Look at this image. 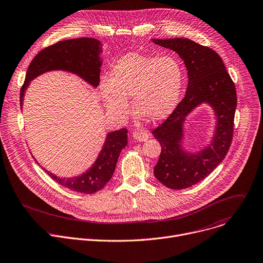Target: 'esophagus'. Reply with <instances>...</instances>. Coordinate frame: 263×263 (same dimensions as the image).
Masks as SVG:
<instances>
[{
	"label": "esophagus",
	"mask_w": 263,
	"mask_h": 263,
	"mask_svg": "<svg viewBox=\"0 0 263 263\" xmlns=\"http://www.w3.org/2000/svg\"><path fill=\"white\" fill-rule=\"evenodd\" d=\"M133 138L138 141H147L149 138V134L146 132L135 131V132H133Z\"/></svg>",
	"instance_id": "obj_1"
}]
</instances>
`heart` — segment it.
<instances>
[{
	"label": "heart",
	"mask_w": 263,
	"mask_h": 263,
	"mask_svg": "<svg viewBox=\"0 0 263 263\" xmlns=\"http://www.w3.org/2000/svg\"><path fill=\"white\" fill-rule=\"evenodd\" d=\"M183 85V69L174 57L130 52L112 67L100 91L107 110L124 117L129 113L128 99L134 111L150 122L168 117L177 107Z\"/></svg>",
	"instance_id": "obj_1"
}]
</instances>
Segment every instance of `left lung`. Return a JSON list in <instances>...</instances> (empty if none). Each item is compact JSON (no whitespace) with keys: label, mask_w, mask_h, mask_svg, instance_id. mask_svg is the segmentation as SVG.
Wrapping results in <instances>:
<instances>
[{"label":"left lung","mask_w":263,"mask_h":263,"mask_svg":"<svg viewBox=\"0 0 263 263\" xmlns=\"http://www.w3.org/2000/svg\"><path fill=\"white\" fill-rule=\"evenodd\" d=\"M153 42L177 52L187 70L185 97L170 116L152 131L161 147L154 175L169 189L181 190L204 179L226 157L233 139L236 88L221 58L210 47L181 37L154 39ZM202 102L213 107L218 118L213 140L199 153H184L180 145L184 119Z\"/></svg>","instance_id":"left-lung-1"}]
</instances>
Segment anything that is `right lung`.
Listing matches in <instances>:
<instances>
[{
    "label": "right lung",
    "instance_id": "right-lung-1",
    "mask_svg": "<svg viewBox=\"0 0 263 263\" xmlns=\"http://www.w3.org/2000/svg\"><path fill=\"white\" fill-rule=\"evenodd\" d=\"M102 43L92 37L60 41L41 50L31 61L20 92L21 108L29 83L42 73L51 70H65L81 77L93 87L100 84ZM128 130L123 128L107 135L105 145L94 164L84 174L72 178H61L44 171L59 184L74 192L93 194L102 190L111 179L122 150L127 146Z\"/></svg>",
    "mask_w": 263,
    "mask_h": 263
}]
</instances>
